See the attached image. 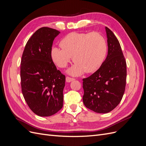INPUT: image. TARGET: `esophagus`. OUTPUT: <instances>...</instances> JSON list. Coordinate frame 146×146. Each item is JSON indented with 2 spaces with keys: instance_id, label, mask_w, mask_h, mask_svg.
Instances as JSON below:
<instances>
[{
  "instance_id": "34e87169",
  "label": "esophagus",
  "mask_w": 146,
  "mask_h": 146,
  "mask_svg": "<svg viewBox=\"0 0 146 146\" xmlns=\"http://www.w3.org/2000/svg\"><path fill=\"white\" fill-rule=\"evenodd\" d=\"M75 80V78H71V77H67L66 78V82H72V81H73V80Z\"/></svg>"
}]
</instances>
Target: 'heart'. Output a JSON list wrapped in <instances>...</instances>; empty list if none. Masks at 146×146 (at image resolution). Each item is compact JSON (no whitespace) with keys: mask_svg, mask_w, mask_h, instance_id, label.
<instances>
[{"mask_svg":"<svg viewBox=\"0 0 146 146\" xmlns=\"http://www.w3.org/2000/svg\"><path fill=\"white\" fill-rule=\"evenodd\" d=\"M61 48L53 47L51 57L54 63L64 68L71 61L76 62L67 72L74 76L85 71L92 72L102 64L107 54V44L100 34L72 32L61 39Z\"/></svg>","mask_w":146,"mask_h":146,"instance_id":"heart-1","label":"heart"}]
</instances>
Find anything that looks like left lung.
<instances>
[{
    "label": "left lung",
    "instance_id": "8db88e82",
    "mask_svg": "<svg viewBox=\"0 0 146 146\" xmlns=\"http://www.w3.org/2000/svg\"><path fill=\"white\" fill-rule=\"evenodd\" d=\"M108 55L100 68L83 79V104L96 113H107L120 103L124 93L127 64L118 39L105 27Z\"/></svg>",
    "mask_w": 146,
    "mask_h": 146
}]
</instances>
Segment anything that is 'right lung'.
<instances>
[{"mask_svg": "<svg viewBox=\"0 0 146 146\" xmlns=\"http://www.w3.org/2000/svg\"><path fill=\"white\" fill-rule=\"evenodd\" d=\"M59 31L42 27L26 44L21 62V88L24 99L36 115H53L63 107L65 76L51 57L53 41Z\"/></svg>", "mask_w": 146, "mask_h": 146, "instance_id": "right-lung-1", "label": "right lung"}]
</instances>
